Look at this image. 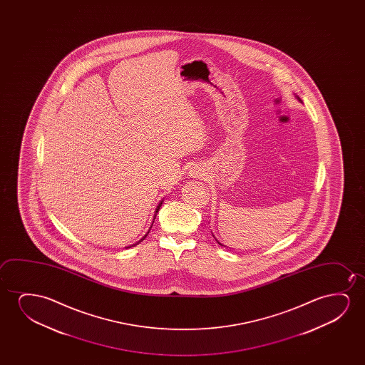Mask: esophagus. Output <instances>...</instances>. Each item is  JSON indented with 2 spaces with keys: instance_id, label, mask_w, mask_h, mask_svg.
I'll list each match as a JSON object with an SVG mask.
<instances>
[{
  "instance_id": "1",
  "label": "esophagus",
  "mask_w": 365,
  "mask_h": 365,
  "mask_svg": "<svg viewBox=\"0 0 365 365\" xmlns=\"http://www.w3.org/2000/svg\"><path fill=\"white\" fill-rule=\"evenodd\" d=\"M198 173H200V172H193V173H192V175H195V177H198Z\"/></svg>"
}]
</instances>
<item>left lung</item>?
<instances>
[{"mask_svg":"<svg viewBox=\"0 0 365 365\" xmlns=\"http://www.w3.org/2000/svg\"><path fill=\"white\" fill-rule=\"evenodd\" d=\"M297 98H298V100L300 101V98H299V97H298V96H297Z\"/></svg>","mask_w":365,"mask_h":365,"instance_id":"1","label":"left lung"}]
</instances>
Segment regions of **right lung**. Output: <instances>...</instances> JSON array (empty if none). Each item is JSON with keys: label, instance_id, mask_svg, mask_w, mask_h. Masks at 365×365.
Listing matches in <instances>:
<instances>
[{"label": "right lung", "instance_id": "right-lung-1", "mask_svg": "<svg viewBox=\"0 0 365 365\" xmlns=\"http://www.w3.org/2000/svg\"><path fill=\"white\" fill-rule=\"evenodd\" d=\"M162 202H163V200H160V205H157V210H155V213H157V212H158V210H160V205H162ZM155 218H153V220H155ZM153 222H155V220H153ZM148 233H150V232H147V235H148ZM145 237H143V238H142V240H145Z\"/></svg>", "mask_w": 365, "mask_h": 365}]
</instances>
